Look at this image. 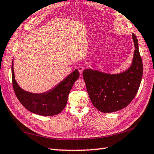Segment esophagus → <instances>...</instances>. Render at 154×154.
<instances>
[{
	"label": "esophagus",
	"mask_w": 154,
	"mask_h": 154,
	"mask_svg": "<svg viewBox=\"0 0 154 154\" xmlns=\"http://www.w3.org/2000/svg\"><path fill=\"white\" fill-rule=\"evenodd\" d=\"M78 70H79V72H80V74L82 75V72H83V69H84V67H83V66H82V65H81V66H78Z\"/></svg>",
	"instance_id": "esophagus-1"
}]
</instances>
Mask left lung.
Masks as SVG:
<instances>
[{"mask_svg": "<svg viewBox=\"0 0 154 154\" xmlns=\"http://www.w3.org/2000/svg\"><path fill=\"white\" fill-rule=\"evenodd\" d=\"M134 57L131 66L118 74L85 69L83 78L93 105L103 113L118 111L127 106L139 90L143 76V62L139 43L134 33Z\"/></svg>", "mask_w": 154, "mask_h": 154, "instance_id": "obj_1", "label": "left lung"}]
</instances>
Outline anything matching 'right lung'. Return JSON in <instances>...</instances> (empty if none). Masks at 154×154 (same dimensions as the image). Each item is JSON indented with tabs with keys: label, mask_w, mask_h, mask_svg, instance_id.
Segmentation results:
<instances>
[{
	"label": "right lung",
	"mask_w": 154,
	"mask_h": 154,
	"mask_svg": "<svg viewBox=\"0 0 154 154\" xmlns=\"http://www.w3.org/2000/svg\"><path fill=\"white\" fill-rule=\"evenodd\" d=\"M12 83L14 92L22 105L33 113L43 116H56L66 105L68 96L75 81L79 77L77 69L48 92L35 94L22 89L15 79L14 60L11 65Z\"/></svg>",
	"instance_id": "1"
}]
</instances>
